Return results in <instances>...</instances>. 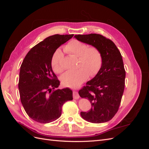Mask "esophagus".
<instances>
[{"mask_svg":"<svg viewBox=\"0 0 149 149\" xmlns=\"http://www.w3.org/2000/svg\"><path fill=\"white\" fill-rule=\"evenodd\" d=\"M73 97L74 99H78L79 97V94L77 91H73Z\"/></svg>","mask_w":149,"mask_h":149,"instance_id":"1","label":"esophagus"}]
</instances>
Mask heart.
<instances>
[{"label":"heart","mask_w":149,"mask_h":149,"mask_svg":"<svg viewBox=\"0 0 149 149\" xmlns=\"http://www.w3.org/2000/svg\"><path fill=\"white\" fill-rule=\"evenodd\" d=\"M64 50L78 56L79 59L77 70L68 71L61 76L62 83L66 86L77 87L88 79L89 75L95 76L100 71L102 58L100 51L97 48L88 47L87 44L77 40H73L64 47ZM63 57V53L60 49H58L52 56V68L57 73H61L64 70Z\"/></svg>","instance_id":"heart-1"}]
</instances>
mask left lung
I'll list each match as a JSON object with an SVG mask.
<instances>
[{
    "label": "left lung",
    "mask_w": 149,
    "mask_h": 149,
    "mask_svg": "<svg viewBox=\"0 0 149 149\" xmlns=\"http://www.w3.org/2000/svg\"><path fill=\"white\" fill-rule=\"evenodd\" d=\"M74 37L97 48L102 58L97 74L79 91V96L91 104V109L80 114L90 123H106L118 112L124 93L125 71L122 55L114 42L101 35H76Z\"/></svg>",
    "instance_id": "obj_1"
}]
</instances>
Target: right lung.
<instances>
[{"label":"right lung","mask_w":149,"mask_h":149,"mask_svg":"<svg viewBox=\"0 0 149 149\" xmlns=\"http://www.w3.org/2000/svg\"><path fill=\"white\" fill-rule=\"evenodd\" d=\"M54 35L36 45L26 54L20 66L19 89L21 102L30 118L46 124L61 116L64 103L73 100L68 88L58 89L60 81L51 61L56 49L73 37Z\"/></svg>","instance_id":"obj_1"}]
</instances>
